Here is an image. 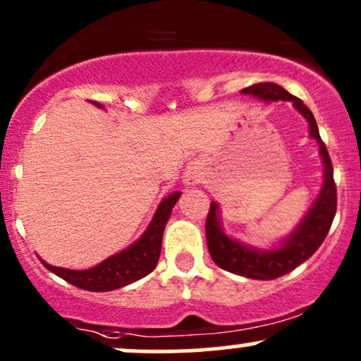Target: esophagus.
<instances>
[{"label": "esophagus", "instance_id": "obj_1", "mask_svg": "<svg viewBox=\"0 0 361 361\" xmlns=\"http://www.w3.org/2000/svg\"><path fill=\"white\" fill-rule=\"evenodd\" d=\"M200 181V174L197 173V169L190 168L187 174H185V183L187 185H197Z\"/></svg>", "mask_w": 361, "mask_h": 361}]
</instances>
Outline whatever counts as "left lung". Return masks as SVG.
I'll use <instances>...</instances> for the list:
<instances>
[{
  "instance_id": "left-lung-1",
  "label": "left lung",
  "mask_w": 361,
  "mask_h": 361,
  "mask_svg": "<svg viewBox=\"0 0 361 361\" xmlns=\"http://www.w3.org/2000/svg\"><path fill=\"white\" fill-rule=\"evenodd\" d=\"M241 94L262 99L265 102L291 101L293 106L298 109V113L303 114L305 120L310 125V137L319 142L320 157L324 162V183L314 205L303 217L302 223L296 226L295 231L288 238H284L279 247L272 248V250L247 247V245L226 236L221 228L219 216H217L219 205L216 202H211L207 221H205V236H207L209 253H211L214 262L233 274L267 281L288 274L314 255L331 229L332 219L336 216V207H338V193H336L334 171H332L327 147L320 138L314 114L303 104L302 99L291 96L286 89L272 84V82L250 85L241 90Z\"/></svg>"
}]
</instances>
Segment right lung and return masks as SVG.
<instances>
[{
	"label": "right lung",
	"instance_id": "1",
	"mask_svg": "<svg viewBox=\"0 0 361 361\" xmlns=\"http://www.w3.org/2000/svg\"><path fill=\"white\" fill-rule=\"evenodd\" d=\"M94 104L102 108L99 102H94ZM180 195L181 193L176 192L166 197L157 207L144 235L132 247L116 253V255H111L109 259L97 264L96 267L85 269V271H71V269L54 267V265L46 264L44 260H41V262L53 274L65 279L66 283L87 291H111L135 283L156 269L161 255L162 233H164L166 223H168L174 204L180 199Z\"/></svg>",
	"mask_w": 361,
	"mask_h": 361
}]
</instances>
